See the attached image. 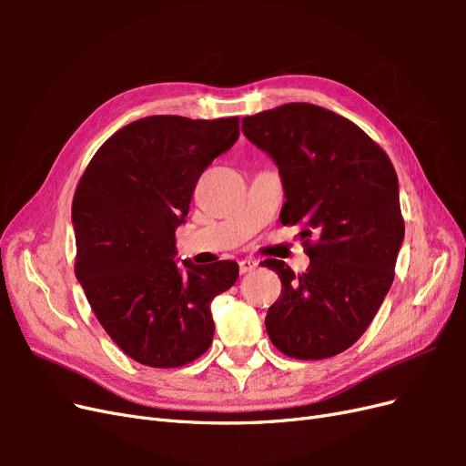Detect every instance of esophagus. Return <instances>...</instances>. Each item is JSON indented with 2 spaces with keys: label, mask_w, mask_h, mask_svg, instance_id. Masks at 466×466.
Returning a JSON list of instances; mask_svg holds the SVG:
<instances>
[{
  "label": "esophagus",
  "mask_w": 466,
  "mask_h": 466,
  "mask_svg": "<svg viewBox=\"0 0 466 466\" xmlns=\"http://www.w3.org/2000/svg\"><path fill=\"white\" fill-rule=\"evenodd\" d=\"M257 266H258V260H257V258L247 257V258H243V260H238V272H241V274L252 272Z\"/></svg>",
  "instance_id": "obj_1"
}]
</instances>
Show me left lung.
<instances>
[{"mask_svg":"<svg viewBox=\"0 0 466 466\" xmlns=\"http://www.w3.org/2000/svg\"><path fill=\"white\" fill-rule=\"evenodd\" d=\"M243 134L276 163L286 196L279 219L301 225L311 260L301 276L266 262L281 279L268 336L289 358H332L370 327L394 279L404 238L397 173L354 122L317 105L247 116Z\"/></svg>","mask_w":466,"mask_h":466,"instance_id":"1","label":"left lung"}]
</instances>
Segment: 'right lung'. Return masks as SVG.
<instances>
[{"instance_id": "add662e5", "label": "right lung", "mask_w": 466, "mask_h": 466, "mask_svg": "<svg viewBox=\"0 0 466 466\" xmlns=\"http://www.w3.org/2000/svg\"><path fill=\"white\" fill-rule=\"evenodd\" d=\"M237 137L235 116H146L108 137L79 180L76 276L106 334L137 363L178 368L211 344V301L238 266L178 264L175 231L200 175Z\"/></svg>"}]
</instances>
